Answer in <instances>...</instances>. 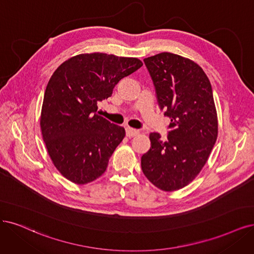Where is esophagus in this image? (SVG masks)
<instances>
[{"label":"esophagus","mask_w":254,"mask_h":254,"mask_svg":"<svg viewBox=\"0 0 254 254\" xmlns=\"http://www.w3.org/2000/svg\"><path fill=\"white\" fill-rule=\"evenodd\" d=\"M126 130H127V136L128 138L135 137V136H137V135L139 134V130H138V129H136V128L127 127V128H126Z\"/></svg>","instance_id":"obj_1"}]
</instances>
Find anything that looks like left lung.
<instances>
[{
    "label": "left lung",
    "instance_id": "8db88e82",
    "mask_svg": "<svg viewBox=\"0 0 254 254\" xmlns=\"http://www.w3.org/2000/svg\"><path fill=\"white\" fill-rule=\"evenodd\" d=\"M143 61L172 130L165 141L149 134L151 148L141 157V168L159 190L175 191L194 180L217 141L211 84L198 64L181 55L162 52Z\"/></svg>",
    "mask_w": 254,
    "mask_h": 254
}]
</instances>
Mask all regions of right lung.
<instances>
[{
	"label": "right lung",
	"mask_w": 254,
	"mask_h": 254,
	"mask_svg": "<svg viewBox=\"0 0 254 254\" xmlns=\"http://www.w3.org/2000/svg\"><path fill=\"white\" fill-rule=\"evenodd\" d=\"M142 64L136 58L82 53L54 71L45 91L40 126L51 161L65 179L82 185L106 172L126 130L101 117L97 103L111 97L119 80Z\"/></svg>",
	"instance_id": "add662e5"
}]
</instances>
